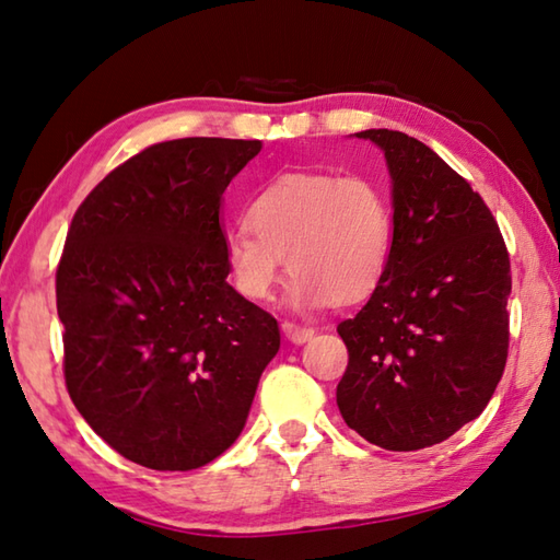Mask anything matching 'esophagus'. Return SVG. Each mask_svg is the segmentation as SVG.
I'll list each match as a JSON object with an SVG mask.
<instances>
[{
	"label": "esophagus",
	"mask_w": 560,
	"mask_h": 560,
	"mask_svg": "<svg viewBox=\"0 0 560 560\" xmlns=\"http://www.w3.org/2000/svg\"><path fill=\"white\" fill-rule=\"evenodd\" d=\"M281 327H283V332H287V337L291 339V342H295V345L308 342V339L315 335V327L299 325V323H291V320H283Z\"/></svg>",
	"instance_id": "esophagus-1"
}]
</instances>
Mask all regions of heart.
<instances>
[{
  "label": "heart",
  "instance_id": "b5f03b06",
  "mask_svg": "<svg viewBox=\"0 0 560 560\" xmlns=\"http://www.w3.org/2000/svg\"><path fill=\"white\" fill-rule=\"evenodd\" d=\"M393 211L388 194L366 174L289 172L261 186L247 225L225 233V267L249 301H269L295 273L299 305L352 303L374 291L388 269Z\"/></svg>",
  "mask_w": 560,
  "mask_h": 560
}]
</instances>
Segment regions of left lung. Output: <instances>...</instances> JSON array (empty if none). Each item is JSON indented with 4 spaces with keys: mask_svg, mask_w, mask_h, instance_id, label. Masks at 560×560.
I'll use <instances>...</instances> for the list:
<instances>
[{
    "mask_svg": "<svg viewBox=\"0 0 560 560\" xmlns=\"http://www.w3.org/2000/svg\"><path fill=\"white\" fill-rule=\"evenodd\" d=\"M393 179V249L364 308L337 325L345 422L388 452L448 440L486 410L508 364L510 255L470 184L400 130L357 133Z\"/></svg>",
    "mask_w": 560,
    "mask_h": 560,
    "instance_id": "1",
    "label": "left lung"
}]
</instances>
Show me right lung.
I'll return each mask as SVG.
<instances>
[{
    "label": "right lung",
    "mask_w": 560,
    "mask_h": 560,
    "mask_svg": "<svg viewBox=\"0 0 560 560\" xmlns=\"http://www.w3.org/2000/svg\"><path fill=\"white\" fill-rule=\"evenodd\" d=\"M259 140L155 142L77 208L55 271L74 408L128 462L211 464L279 352L273 315L225 281L221 196Z\"/></svg>",
    "instance_id": "add662e5"
}]
</instances>
